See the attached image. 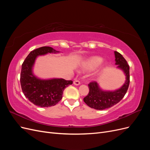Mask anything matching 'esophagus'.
<instances>
[{
  "mask_svg": "<svg viewBox=\"0 0 150 150\" xmlns=\"http://www.w3.org/2000/svg\"><path fill=\"white\" fill-rule=\"evenodd\" d=\"M73 84L74 85H76V86H79V85H80V82H79V81H78V80H76V81H74V82H73Z\"/></svg>",
  "mask_w": 150,
  "mask_h": 150,
  "instance_id": "1",
  "label": "esophagus"
}]
</instances>
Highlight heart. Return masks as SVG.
I'll return each mask as SVG.
<instances>
[{"instance_id": "obj_1", "label": "heart", "mask_w": 150, "mask_h": 150, "mask_svg": "<svg viewBox=\"0 0 150 150\" xmlns=\"http://www.w3.org/2000/svg\"><path fill=\"white\" fill-rule=\"evenodd\" d=\"M103 59L98 56H93L86 58L80 64V68L83 71L89 72L93 71L92 78L95 79L100 76L107 68V64L103 62Z\"/></svg>"}]
</instances>
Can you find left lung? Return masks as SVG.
Here are the masks:
<instances>
[{
  "mask_svg": "<svg viewBox=\"0 0 150 150\" xmlns=\"http://www.w3.org/2000/svg\"><path fill=\"white\" fill-rule=\"evenodd\" d=\"M115 64L117 68L123 72L126 76L125 83L121 88L115 91L101 89L96 81L88 84L89 91L83 100L88 106L97 110H103L113 106L123 98L129 84V67L125 59L118 52L115 51Z\"/></svg>",
  "mask_w": 150,
  "mask_h": 150,
  "instance_id": "obj_1",
  "label": "left lung"
}]
</instances>
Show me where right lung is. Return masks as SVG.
<instances>
[{
    "label": "right lung",
    "mask_w": 150,
    "mask_h": 150,
    "mask_svg": "<svg viewBox=\"0 0 150 150\" xmlns=\"http://www.w3.org/2000/svg\"><path fill=\"white\" fill-rule=\"evenodd\" d=\"M59 52L51 47H39L31 51L22 65L20 81L22 92L36 106L50 107L56 105L62 99L64 89L72 84V81L62 78L40 79L34 74L33 67L38 56Z\"/></svg>",
    "instance_id": "1"
}]
</instances>
